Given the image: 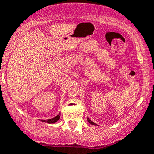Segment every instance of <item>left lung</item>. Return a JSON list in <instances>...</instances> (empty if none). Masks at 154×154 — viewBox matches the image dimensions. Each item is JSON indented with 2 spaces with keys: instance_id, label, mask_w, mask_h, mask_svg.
<instances>
[{
  "instance_id": "1",
  "label": "left lung",
  "mask_w": 154,
  "mask_h": 154,
  "mask_svg": "<svg viewBox=\"0 0 154 154\" xmlns=\"http://www.w3.org/2000/svg\"><path fill=\"white\" fill-rule=\"evenodd\" d=\"M87 121H88V123H90V124H91V125H95V126H96V125H96L95 123H94V122H93L92 121L90 120V119H88V118H87Z\"/></svg>"
}]
</instances>
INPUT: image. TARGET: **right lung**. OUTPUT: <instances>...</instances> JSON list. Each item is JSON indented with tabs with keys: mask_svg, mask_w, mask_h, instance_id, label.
Returning a JSON list of instances; mask_svg holds the SVG:
<instances>
[{
	"mask_svg": "<svg viewBox=\"0 0 154 154\" xmlns=\"http://www.w3.org/2000/svg\"><path fill=\"white\" fill-rule=\"evenodd\" d=\"M60 113H59V114L57 115L56 117L53 118V119H48V120H42V122H47V123H48V124H54V123H55V122H57V121L60 119Z\"/></svg>",
	"mask_w": 154,
	"mask_h": 154,
	"instance_id": "add662e5",
	"label": "right lung"
}]
</instances>
